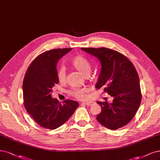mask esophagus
Returning <instances> with one entry per match:
<instances>
[{
	"mask_svg": "<svg viewBox=\"0 0 160 160\" xmlns=\"http://www.w3.org/2000/svg\"><path fill=\"white\" fill-rule=\"evenodd\" d=\"M92 102H82V104H85V105H87V106H91L92 104Z\"/></svg>",
	"mask_w": 160,
	"mask_h": 160,
	"instance_id": "1",
	"label": "esophagus"
}]
</instances>
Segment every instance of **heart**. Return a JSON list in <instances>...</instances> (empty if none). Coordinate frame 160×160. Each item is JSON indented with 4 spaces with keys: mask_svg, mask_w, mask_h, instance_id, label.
I'll use <instances>...</instances> for the list:
<instances>
[{
    "mask_svg": "<svg viewBox=\"0 0 160 160\" xmlns=\"http://www.w3.org/2000/svg\"><path fill=\"white\" fill-rule=\"evenodd\" d=\"M73 68L78 70L82 75L87 76L91 72V65L87 60L81 56H75L71 62ZM58 79L59 81H63L65 78V71L63 68H60L58 70ZM86 89H73L69 91V94L78 99H84L86 98Z\"/></svg>",
    "mask_w": 160,
    "mask_h": 160,
    "instance_id": "1",
    "label": "heart"
}]
</instances>
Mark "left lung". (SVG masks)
<instances>
[{"label": "left lung", "mask_w": 160, "mask_h": 160, "mask_svg": "<svg viewBox=\"0 0 160 160\" xmlns=\"http://www.w3.org/2000/svg\"><path fill=\"white\" fill-rule=\"evenodd\" d=\"M81 49L97 58L101 72L95 88L104 87V92L113 98L112 102L97 101L101 112L97 116L98 122L110 130H117L132 119L141 102L138 75L133 64L120 53L107 49Z\"/></svg>", "instance_id": "obj_1"}]
</instances>
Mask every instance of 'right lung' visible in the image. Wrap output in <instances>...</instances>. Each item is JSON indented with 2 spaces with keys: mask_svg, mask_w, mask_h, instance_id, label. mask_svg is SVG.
Listing matches in <instances>:
<instances>
[{
  "mask_svg": "<svg viewBox=\"0 0 160 160\" xmlns=\"http://www.w3.org/2000/svg\"><path fill=\"white\" fill-rule=\"evenodd\" d=\"M71 48L54 49L43 52L28 68L23 81V97L27 112L43 128L54 130L67 122L79 103L66 100L62 104L52 97V89L59 82L58 60Z\"/></svg>",
  "mask_w": 160,
  "mask_h": 160,
  "instance_id": "1",
  "label": "right lung"
}]
</instances>
